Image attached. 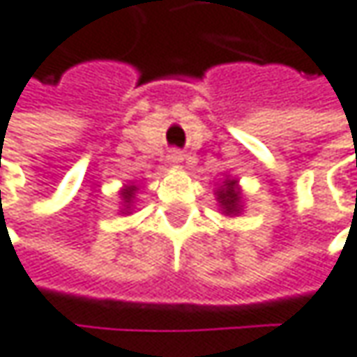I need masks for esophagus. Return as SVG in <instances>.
<instances>
[{"label":"esophagus","instance_id":"1","mask_svg":"<svg viewBox=\"0 0 357 357\" xmlns=\"http://www.w3.org/2000/svg\"><path fill=\"white\" fill-rule=\"evenodd\" d=\"M167 161L176 167V165H179L181 161H183V155L179 153L178 149H174V151H169V155H167Z\"/></svg>","mask_w":357,"mask_h":357}]
</instances>
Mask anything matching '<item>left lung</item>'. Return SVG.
Returning <instances> with one entry per match:
<instances>
[{
    "label": "left lung",
    "instance_id": "obj_1",
    "mask_svg": "<svg viewBox=\"0 0 357 357\" xmlns=\"http://www.w3.org/2000/svg\"><path fill=\"white\" fill-rule=\"evenodd\" d=\"M218 211L225 216H239L243 212V192L237 178H225V181L214 190Z\"/></svg>",
    "mask_w": 357,
    "mask_h": 357
}]
</instances>
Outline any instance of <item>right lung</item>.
<instances>
[{"label": "right lung", "mask_w": 357, "mask_h": 357, "mask_svg": "<svg viewBox=\"0 0 357 357\" xmlns=\"http://www.w3.org/2000/svg\"><path fill=\"white\" fill-rule=\"evenodd\" d=\"M137 192H139V188H137V183H132V181H128V183H124L122 188H120V204H122V208H120V214H132V206H135V198H137Z\"/></svg>", "instance_id": "add662e5"}]
</instances>
